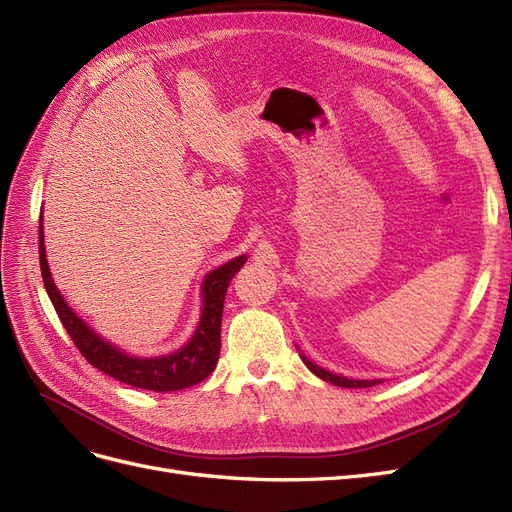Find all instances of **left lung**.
Masks as SVG:
<instances>
[{"label": "left lung", "instance_id": "8db88e82", "mask_svg": "<svg viewBox=\"0 0 512 512\" xmlns=\"http://www.w3.org/2000/svg\"><path fill=\"white\" fill-rule=\"evenodd\" d=\"M298 353H300V357H302V361H304V366H306L312 374L319 376L321 381H327V383H332V385L346 387V389H357V387H374V385H378V383H383V378H370V381H359V378H346V376H342V374L323 370L321 366L315 364V361H310L300 349H298Z\"/></svg>", "mask_w": 512, "mask_h": 512}]
</instances>
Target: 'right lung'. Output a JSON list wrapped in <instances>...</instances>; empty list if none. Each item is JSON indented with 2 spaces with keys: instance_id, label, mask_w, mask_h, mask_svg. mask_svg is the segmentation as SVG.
Masks as SVG:
<instances>
[{
  "instance_id": "obj_1",
  "label": "right lung",
  "mask_w": 512,
  "mask_h": 512,
  "mask_svg": "<svg viewBox=\"0 0 512 512\" xmlns=\"http://www.w3.org/2000/svg\"><path fill=\"white\" fill-rule=\"evenodd\" d=\"M246 263V255H238L229 259L223 266L210 270L200 287L202 295V310L200 321L193 336L180 346V349L157 355V357H138L129 355L121 346L114 342H108L104 336H100L95 329L76 315V310L65 302L61 291L57 289L51 266L46 259V246H44V219L40 214V268L48 298H51L57 315L65 327V332L70 334L78 351L87 357L89 364L104 374L117 378V381L148 389V391H178L187 389L197 383H202L204 378L214 370L219 361L221 351V317H223V302L225 291L229 287V280Z\"/></svg>"
}]
</instances>
